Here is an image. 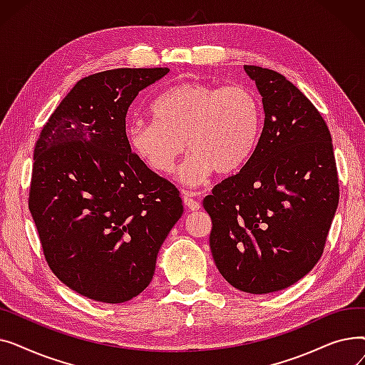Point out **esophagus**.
<instances>
[{
	"label": "esophagus",
	"mask_w": 365,
	"mask_h": 365,
	"mask_svg": "<svg viewBox=\"0 0 365 365\" xmlns=\"http://www.w3.org/2000/svg\"><path fill=\"white\" fill-rule=\"evenodd\" d=\"M200 194H197V192H183V202H185V205H186V208L187 210H190V212H197V210H200L201 208V204H200V201H198V197Z\"/></svg>",
	"instance_id": "1"
}]
</instances>
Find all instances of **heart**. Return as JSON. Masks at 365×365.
<instances>
[{"mask_svg": "<svg viewBox=\"0 0 365 365\" xmlns=\"http://www.w3.org/2000/svg\"><path fill=\"white\" fill-rule=\"evenodd\" d=\"M152 120L127 124V142L149 168L170 175L180 153L192 149L179 170L189 186L204 183L216 171H238L253 155L262 128V106L244 86L182 83L152 103Z\"/></svg>", "mask_w": 365, "mask_h": 365, "instance_id": "b5f03b06", "label": "heart"}]
</instances>
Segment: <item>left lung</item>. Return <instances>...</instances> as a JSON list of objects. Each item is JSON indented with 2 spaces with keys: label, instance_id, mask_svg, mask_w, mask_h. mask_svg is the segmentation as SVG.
<instances>
[{
  "label": "left lung",
  "instance_id": "obj_1",
  "mask_svg": "<svg viewBox=\"0 0 365 365\" xmlns=\"http://www.w3.org/2000/svg\"><path fill=\"white\" fill-rule=\"evenodd\" d=\"M262 96L253 155L202 201L210 248L235 289L267 294L293 285L319 260L339 204L331 134L311 101L284 75L244 66Z\"/></svg>",
  "mask_w": 365,
  "mask_h": 365
}]
</instances>
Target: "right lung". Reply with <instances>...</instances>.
<instances>
[{
    "instance_id": "right-lung-1",
    "label": "right lung",
    "mask_w": 365,
    "mask_h": 365,
    "mask_svg": "<svg viewBox=\"0 0 365 365\" xmlns=\"http://www.w3.org/2000/svg\"><path fill=\"white\" fill-rule=\"evenodd\" d=\"M168 68H120L80 80L35 145L29 210L50 269L71 290L123 303L150 284L182 217L178 189L131 152L125 117Z\"/></svg>"
}]
</instances>
